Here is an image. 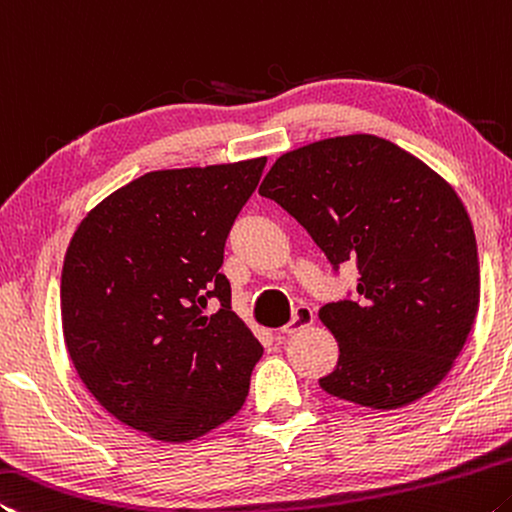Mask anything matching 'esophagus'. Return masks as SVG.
I'll return each instance as SVG.
<instances>
[{"label":"esophagus","instance_id":"1","mask_svg":"<svg viewBox=\"0 0 512 512\" xmlns=\"http://www.w3.org/2000/svg\"><path fill=\"white\" fill-rule=\"evenodd\" d=\"M313 322H315V313H313V308H308V306H299L297 311H295V317H292V322L283 326V329L279 331V335H283V338H286V335L299 333L301 329H308V326H311Z\"/></svg>","mask_w":512,"mask_h":512}]
</instances>
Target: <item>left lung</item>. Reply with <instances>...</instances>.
I'll return each instance as SVG.
<instances>
[{
	"mask_svg": "<svg viewBox=\"0 0 512 512\" xmlns=\"http://www.w3.org/2000/svg\"><path fill=\"white\" fill-rule=\"evenodd\" d=\"M311 233L331 265H358V301L320 308L338 340L324 392L395 410L456 363L481 299L474 226L451 183L372 133L315 140L276 158L258 188Z\"/></svg>",
	"mask_w": 512,
	"mask_h": 512,
	"instance_id": "left-lung-1",
	"label": "left lung"
}]
</instances>
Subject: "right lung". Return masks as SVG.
<instances>
[{
	"label": "right lung",
	"mask_w": 512,
	"mask_h": 512,
	"mask_svg": "<svg viewBox=\"0 0 512 512\" xmlns=\"http://www.w3.org/2000/svg\"><path fill=\"white\" fill-rule=\"evenodd\" d=\"M265 156L154 170L104 197L72 233L61 274L67 354L115 420L161 442L229 422L261 342L231 311L224 242ZM213 298L221 311H203Z\"/></svg>",
	"instance_id": "right-lung-1"
}]
</instances>
